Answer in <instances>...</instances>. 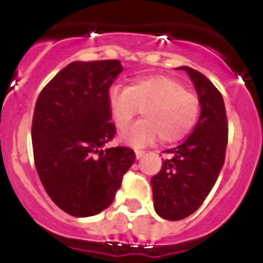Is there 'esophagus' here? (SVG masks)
<instances>
[{
	"label": "esophagus",
	"instance_id": "obj_1",
	"mask_svg": "<svg viewBox=\"0 0 263 263\" xmlns=\"http://www.w3.org/2000/svg\"><path fill=\"white\" fill-rule=\"evenodd\" d=\"M145 155V152L143 150H136V158L139 159V158H142Z\"/></svg>",
	"mask_w": 263,
	"mask_h": 263
}]
</instances>
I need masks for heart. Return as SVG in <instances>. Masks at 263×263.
<instances>
[{
  "instance_id": "1",
  "label": "heart",
  "mask_w": 263,
  "mask_h": 263,
  "mask_svg": "<svg viewBox=\"0 0 263 263\" xmlns=\"http://www.w3.org/2000/svg\"><path fill=\"white\" fill-rule=\"evenodd\" d=\"M109 115L118 129H124L142 109V120L127 127L121 138L133 146L153 142H178L196 124L200 104L178 80L164 75L143 76L129 87L113 85L106 95Z\"/></svg>"
}]
</instances>
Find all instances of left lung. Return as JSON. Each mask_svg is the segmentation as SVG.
<instances>
[{
  "label": "left lung",
  "instance_id": "1",
  "mask_svg": "<svg viewBox=\"0 0 263 263\" xmlns=\"http://www.w3.org/2000/svg\"><path fill=\"white\" fill-rule=\"evenodd\" d=\"M191 78L201 111L191 136L168 148V158L152 178L154 210L162 218L176 221L188 217L203 204L215 185L225 159L228 122L224 100L203 73L179 67Z\"/></svg>",
  "mask_w": 263,
  "mask_h": 263
}]
</instances>
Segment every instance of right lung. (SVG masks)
Masks as SVG:
<instances>
[{
    "label": "right lung",
    "instance_id": "obj_1",
    "mask_svg": "<svg viewBox=\"0 0 263 263\" xmlns=\"http://www.w3.org/2000/svg\"><path fill=\"white\" fill-rule=\"evenodd\" d=\"M120 60L72 62L42 89L31 139L39 179L51 200L75 217L108 208L134 163L132 148H104L116 133L106 95Z\"/></svg>",
    "mask_w": 263,
    "mask_h": 263
}]
</instances>
